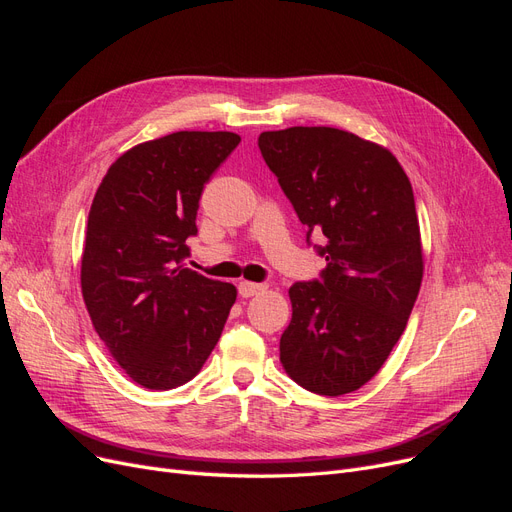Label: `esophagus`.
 <instances>
[{
  "instance_id": "34e87169",
  "label": "esophagus",
  "mask_w": 512,
  "mask_h": 512,
  "mask_svg": "<svg viewBox=\"0 0 512 512\" xmlns=\"http://www.w3.org/2000/svg\"><path fill=\"white\" fill-rule=\"evenodd\" d=\"M267 286L265 284H254V282H239V294L241 297H254V294H260L262 290H265Z\"/></svg>"
}]
</instances>
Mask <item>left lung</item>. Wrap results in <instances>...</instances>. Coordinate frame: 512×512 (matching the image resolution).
<instances>
[{"label": "left lung", "instance_id": "left-lung-1", "mask_svg": "<svg viewBox=\"0 0 512 512\" xmlns=\"http://www.w3.org/2000/svg\"><path fill=\"white\" fill-rule=\"evenodd\" d=\"M258 147L284 194L327 245L320 280L292 284L280 339L286 374L318 395H346L378 374L404 333L423 280L408 175L389 149L337 128L262 132Z\"/></svg>", "mask_w": 512, "mask_h": 512}]
</instances>
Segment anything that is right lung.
Masks as SVG:
<instances>
[{
	"label": "right lung",
	"instance_id": "obj_1",
	"mask_svg": "<svg viewBox=\"0 0 512 512\" xmlns=\"http://www.w3.org/2000/svg\"><path fill=\"white\" fill-rule=\"evenodd\" d=\"M241 143L235 132H173L119 156L91 203L81 260L87 312L136 382L192 380L218 344L237 288L188 267L205 183Z\"/></svg>",
	"mask_w": 512,
	"mask_h": 512
}]
</instances>
